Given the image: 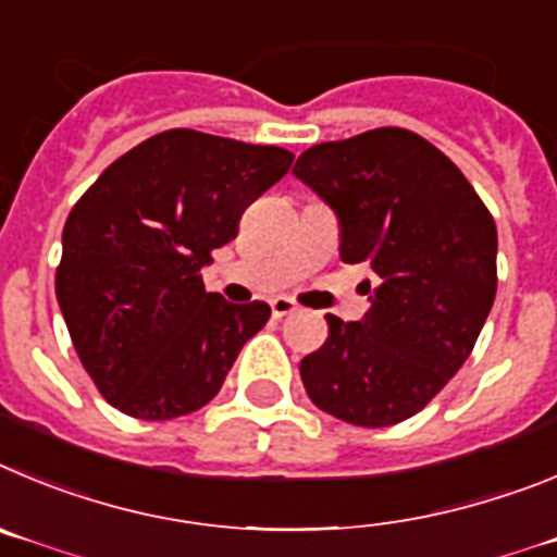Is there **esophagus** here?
<instances>
[{"instance_id":"1","label":"esophagus","mask_w":557,"mask_h":557,"mask_svg":"<svg viewBox=\"0 0 557 557\" xmlns=\"http://www.w3.org/2000/svg\"><path fill=\"white\" fill-rule=\"evenodd\" d=\"M272 313L274 319H283V315H290V313H297V302L288 297H274L272 299Z\"/></svg>"}]
</instances>
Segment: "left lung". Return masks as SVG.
Here are the masks:
<instances>
[{
	"label": "left lung",
	"instance_id": "left-lung-1",
	"mask_svg": "<svg viewBox=\"0 0 557 557\" xmlns=\"http://www.w3.org/2000/svg\"><path fill=\"white\" fill-rule=\"evenodd\" d=\"M341 224V260L377 274L360 322L327 315L299 363L315 408L358 428L410 419L474 349L497 294V224L428 138L377 127L315 144L294 166Z\"/></svg>",
	"mask_w": 557,
	"mask_h": 557
}]
</instances>
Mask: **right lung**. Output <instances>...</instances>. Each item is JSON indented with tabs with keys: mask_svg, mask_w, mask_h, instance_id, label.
<instances>
[{
	"mask_svg": "<svg viewBox=\"0 0 557 557\" xmlns=\"http://www.w3.org/2000/svg\"><path fill=\"white\" fill-rule=\"evenodd\" d=\"M290 160L280 147L166 129L77 199L54 294L79 363L113 408L166 422L216 397L272 308L208 294L202 267Z\"/></svg>",
	"mask_w": 557,
	"mask_h": 557,
	"instance_id": "1",
	"label": "right lung"
}]
</instances>
